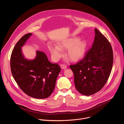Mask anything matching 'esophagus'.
<instances>
[{"label": "esophagus", "instance_id": "1", "mask_svg": "<svg viewBox=\"0 0 124 124\" xmlns=\"http://www.w3.org/2000/svg\"><path fill=\"white\" fill-rule=\"evenodd\" d=\"M60 66H61V67L63 69H65L67 68V66L64 64H61Z\"/></svg>", "mask_w": 124, "mask_h": 124}]
</instances>
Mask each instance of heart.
Returning a JSON list of instances; mask_svg holds the SVG:
<instances>
[{
  "instance_id": "1",
  "label": "heart",
  "mask_w": 124,
  "mask_h": 124,
  "mask_svg": "<svg viewBox=\"0 0 124 124\" xmlns=\"http://www.w3.org/2000/svg\"><path fill=\"white\" fill-rule=\"evenodd\" d=\"M49 50L55 60L62 57V50H66L67 57L72 62L80 60L84 55L86 48V42L84 40H79L77 38H73L62 41L59 46L56 45L49 44Z\"/></svg>"
}]
</instances>
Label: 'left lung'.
I'll list each match as a JSON object with an SVG mask.
<instances>
[{"label":"left lung","mask_w":124,"mask_h":124,"mask_svg":"<svg viewBox=\"0 0 124 124\" xmlns=\"http://www.w3.org/2000/svg\"><path fill=\"white\" fill-rule=\"evenodd\" d=\"M90 49L84 58L75 64L70 65L74 75L76 89L89 96L100 91L106 84L113 62L112 48L108 39L97 29Z\"/></svg>","instance_id":"obj_1"}]
</instances>
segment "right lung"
Masks as SVG:
<instances>
[{"mask_svg":"<svg viewBox=\"0 0 124 124\" xmlns=\"http://www.w3.org/2000/svg\"><path fill=\"white\" fill-rule=\"evenodd\" d=\"M32 35H24L15 46L11 56V69L15 81L25 93L34 98L44 99L54 91L61 69L58 63L49 62L42 51H37L33 60L24 58L21 47Z\"/></svg>","mask_w":124,"mask_h":124,"instance_id":"1","label":"right lung"}]
</instances>
